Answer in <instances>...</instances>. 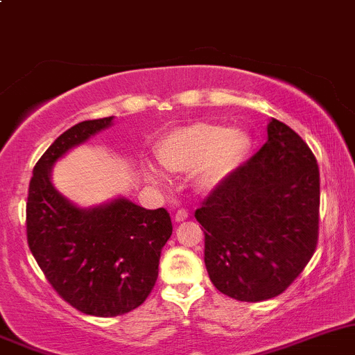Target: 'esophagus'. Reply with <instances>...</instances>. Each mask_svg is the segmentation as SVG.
I'll list each match as a JSON object with an SVG mask.
<instances>
[{"label":"esophagus","instance_id":"1","mask_svg":"<svg viewBox=\"0 0 355 355\" xmlns=\"http://www.w3.org/2000/svg\"><path fill=\"white\" fill-rule=\"evenodd\" d=\"M188 211L187 209H180V211H175V214H174V221L175 223H181V221H184V219H188Z\"/></svg>","mask_w":355,"mask_h":355}]
</instances>
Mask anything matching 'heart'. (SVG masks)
Instances as JSON below:
<instances>
[{"label":"heart","instance_id":"heart-1","mask_svg":"<svg viewBox=\"0 0 355 355\" xmlns=\"http://www.w3.org/2000/svg\"><path fill=\"white\" fill-rule=\"evenodd\" d=\"M249 146V136L242 129L198 121L165 134L157 144V157L168 172L184 174L193 171L195 188L209 193L237 174L248 157ZM144 174L155 184H167L164 172L153 165H144Z\"/></svg>","mask_w":355,"mask_h":355}]
</instances>
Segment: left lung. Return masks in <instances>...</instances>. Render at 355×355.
<instances>
[{"label":"left lung","mask_w":355,"mask_h":355,"mask_svg":"<svg viewBox=\"0 0 355 355\" xmlns=\"http://www.w3.org/2000/svg\"><path fill=\"white\" fill-rule=\"evenodd\" d=\"M266 134L261 150L195 211L212 284L239 302H263L286 291L317 244L315 157L275 118Z\"/></svg>","instance_id":"1"}]
</instances>
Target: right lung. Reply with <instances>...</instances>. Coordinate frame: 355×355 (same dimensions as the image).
Listing matches in <instances>:
<instances>
[{
    "mask_svg": "<svg viewBox=\"0 0 355 355\" xmlns=\"http://www.w3.org/2000/svg\"><path fill=\"white\" fill-rule=\"evenodd\" d=\"M113 120H87L60 134L33 168L26 205L28 244L40 268L69 305L96 317L121 315L148 298L172 235L165 209L150 211L125 197L82 207L53 187V165Z\"/></svg>",
    "mask_w": 355,
    "mask_h": 355,
    "instance_id": "right-lung-1",
    "label": "right lung"
}]
</instances>
